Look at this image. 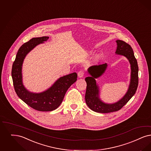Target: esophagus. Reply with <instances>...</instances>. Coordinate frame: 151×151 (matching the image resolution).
Instances as JSON below:
<instances>
[{
	"mask_svg": "<svg viewBox=\"0 0 151 151\" xmlns=\"http://www.w3.org/2000/svg\"><path fill=\"white\" fill-rule=\"evenodd\" d=\"M84 73L83 70H81L80 71H78V78H82L84 76Z\"/></svg>",
	"mask_w": 151,
	"mask_h": 151,
	"instance_id": "esophagus-1",
	"label": "esophagus"
}]
</instances>
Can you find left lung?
<instances>
[{"instance_id":"8db88e82","label":"left lung","mask_w":151,"mask_h":151,"mask_svg":"<svg viewBox=\"0 0 151 151\" xmlns=\"http://www.w3.org/2000/svg\"><path fill=\"white\" fill-rule=\"evenodd\" d=\"M117 48L115 53L124 56L130 64V80L125 94L119 101L114 103L104 102L100 98L99 87L96 78L101 77L107 68V64L93 66L88 69L90 76L86 77V90L85 102L88 106L94 112L99 113H109L120 110L135 94L138 85V66L131 46L127 42L117 40Z\"/></svg>"}]
</instances>
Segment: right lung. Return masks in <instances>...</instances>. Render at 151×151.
<instances>
[{"mask_svg":"<svg viewBox=\"0 0 151 151\" xmlns=\"http://www.w3.org/2000/svg\"><path fill=\"white\" fill-rule=\"evenodd\" d=\"M48 36L34 37L25 42L16 54L13 63L12 77L15 91L18 97L31 108L39 111H52L60 106L68 89L77 80L73 73L60 77L45 91L33 93L24 87L22 81V65L26 56L37 45L48 40Z\"/></svg>","mask_w":151,"mask_h":151,"instance_id":"obj_1","label":"right lung"}]
</instances>
